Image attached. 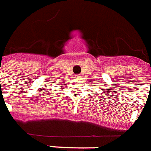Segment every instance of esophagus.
Returning <instances> with one entry per match:
<instances>
[{
  "instance_id": "34e87169",
  "label": "esophagus",
  "mask_w": 151,
  "mask_h": 151,
  "mask_svg": "<svg viewBox=\"0 0 151 151\" xmlns=\"http://www.w3.org/2000/svg\"><path fill=\"white\" fill-rule=\"evenodd\" d=\"M76 78H80V76H76Z\"/></svg>"
}]
</instances>
